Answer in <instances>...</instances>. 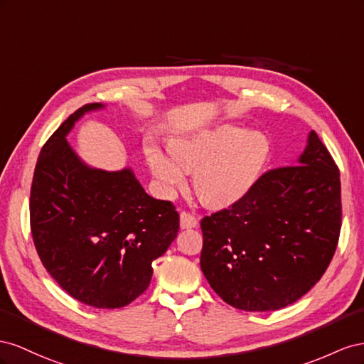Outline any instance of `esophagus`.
<instances>
[{
  "mask_svg": "<svg viewBox=\"0 0 364 364\" xmlns=\"http://www.w3.org/2000/svg\"><path fill=\"white\" fill-rule=\"evenodd\" d=\"M198 225V221L193 215H191L189 212H181L180 213V227L181 228H193Z\"/></svg>",
  "mask_w": 364,
  "mask_h": 364,
  "instance_id": "esophagus-1",
  "label": "esophagus"
}]
</instances>
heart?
<instances>
[{
  "label": "heart",
  "mask_w": 364,
  "mask_h": 364,
  "mask_svg": "<svg viewBox=\"0 0 364 364\" xmlns=\"http://www.w3.org/2000/svg\"><path fill=\"white\" fill-rule=\"evenodd\" d=\"M144 154L164 196L181 188L195 168V188L203 198L210 205H227L253 188L268 160L269 143L257 131L220 124L172 139L169 151L151 143Z\"/></svg>",
  "instance_id": "b5f03b06"
}]
</instances>
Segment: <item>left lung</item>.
<instances>
[{"label":"left lung","instance_id":"obj_1","mask_svg":"<svg viewBox=\"0 0 364 364\" xmlns=\"http://www.w3.org/2000/svg\"><path fill=\"white\" fill-rule=\"evenodd\" d=\"M340 227V172L311 131L294 164L268 171L241 200L203 218L201 269L228 305L276 311L323 276Z\"/></svg>","mask_w":364,"mask_h":364}]
</instances>
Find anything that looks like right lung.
Here are the masks:
<instances>
[{"instance_id": "right-lung-1", "label": "right lung", "mask_w": 364, "mask_h": 364, "mask_svg": "<svg viewBox=\"0 0 364 364\" xmlns=\"http://www.w3.org/2000/svg\"><path fill=\"white\" fill-rule=\"evenodd\" d=\"M88 103L41 149L30 191V225L41 262L59 287L95 308H122L149 287L152 261L180 228L169 201L149 196L132 169L91 168L70 146L68 132Z\"/></svg>"}]
</instances>
